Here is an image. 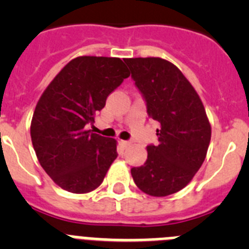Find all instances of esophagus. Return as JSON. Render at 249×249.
Returning a JSON list of instances; mask_svg holds the SVG:
<instances>
[{
    "label": "esophagus",
    "instance_id": "obj_1",
    "mask_svg": "<svg viewBox=\"0 0 249 249\" xmlns=\"http://www.w3.org/2000/svg\"><path fill=\"white\" fill-rule=\"evenodd\" d=\"M120 143L122 144L123 147H127V146H129V143H131V142H129V141H120Z\"/></svg>",
    "mask_w": 249,
    "mask_h": 249
}]
</instances>
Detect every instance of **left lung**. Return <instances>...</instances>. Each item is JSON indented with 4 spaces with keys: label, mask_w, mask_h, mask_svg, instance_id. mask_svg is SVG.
Here are the masks:
<instances>
[{
    "label": "left lung",
    "mask_w": 249,
    "mask_h": 249,
    "mask_svg": "<svg viewBox=\"0 0 249 249\" xmlns=\"http://www.w3.org/2000/svg\"><path fill=\"white\" fill-rule=\"evenodd\" d=\"M124 62L146 102L149 118L160 126L158 144L147 146V160L131 169L132 177L147 195H173L190 183L206 158L211 141L206 109L173 63L158 57L126 58Z\"/></svg>",
    "instance_id": "1"
}]
</instances>
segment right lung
Here are the masks:
<instances>
[{
	"label": "right lung",
	"mask_w": 249,
	"mask_h": 249,
	"mask_svg": "<svg viewBox=\"0 0 249 249\" xmlns=\"http://www.w3.org/2000/svg\"><path fill=\"white\" fill-rule=\"evenodd\" d=\"M128 76L121 58L77 57L37 102L31 122L32 144L46 173L65 191L96 190L117 158L116 140L91 133L87 126Z\"/></svg>",
	"instance_id": "1"
}]
</instances>
